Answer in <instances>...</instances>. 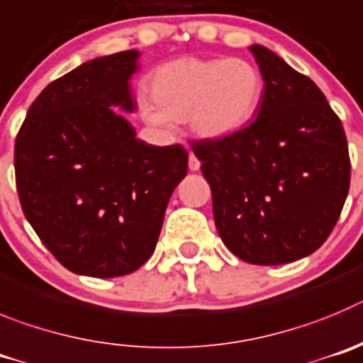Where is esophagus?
<instances>
[{
	"label": "esophagus",
	"instance_id": "1",
	"mask_svg": "<svg viewBox=\"0 0 363 363\" xmlns=\"http://www.w3.org/2000/svg\"><path fill=\"white\" fill-rule=\"evenodd\" d=\"M188 166L191 172H197L199 168H201V161L197 159V155H195L194 152H189V159H188Z\"/></svg>",
	"mask_w": 363,
	"mask_h": 363
}]
</instances>
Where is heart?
I'll return each instance as SVG.
<instances>
[{
  "instance_id": "obj_1",
  "label": "heart",
  "mask_w": 363,
  "mask_h": 363,
  "mask_svg": "<svg viewBox=\"0 0 363 363\" xmlns=\"http://www.w3.org/2000/svg\"><path fill=\"white\" fill-rule=\"evenodd\" d=\"M264 79L253 63L238 57H179L150 77V96L139 106L150 125L188 121L197 137L218 141L242 132L262 103Z\"/></svg>"
}]
</instances>
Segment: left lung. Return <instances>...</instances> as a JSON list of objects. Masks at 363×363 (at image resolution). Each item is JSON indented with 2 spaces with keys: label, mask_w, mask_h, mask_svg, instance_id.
<instances>
[{
  "label": "left lung",
  "mask_w": 363,
  "mask_h": 363,
  "mask_svg": "<svg viewBox=\"0 0 363 363\" xmlns=\"http://www.w3.org/2000/svg\"><path fill=\"white\" fill-rule=\"evenodd\" d=\"M264 79L259 117L235 135L191 145L210 182L222 242L238 259L277 266L318 250L351 181L347 139L309 77L251 45Z\"/></svg>",
  "instance_id": "obj_1"
}]
</instances>
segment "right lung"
<instances>
[{
	"instance_id": "add662e5",
	"label": "right lung",
	"mask_w": 363,
	"mask_h": 363,
	"mask_svg": "<svg viewBox=\"0 0 363 363\" xmlns=\"http://www.w3.org/2000/svg\"><path fill=\"white\" fill-rule=\"evenodd\" d=\"M139 52L86 61L30 104L14 146L23 213L55 259L77 275L139 269L157 246L164 211L188 172L181 145L137 139L130 77Z\"/></svg>"
}]
</instances>
